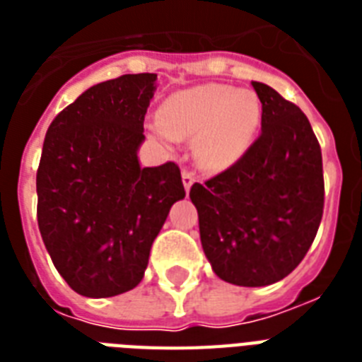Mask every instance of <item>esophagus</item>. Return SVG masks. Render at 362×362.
<instances>
[{
  "instance_id": "obj_1",
  "label": "esophagus",
  "mask_w": 362,
  "mask_h": 362,
  "mask_svg": "<svg viewBox=\"0 0 362 362\" xmlns=\"http://www.w3.org/2000/svg\"><path fill=\"white\" fill-rule=\"evenodd\" d=\"M182 182H184V187H186V192H189V187H192L193 182H195V175H193L192 170L184 169V170H182Z\"/></svg>"
}]
</instances>
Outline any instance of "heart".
<instances>
[{
	"label": "heart",
	"mask_w": 362,
	"mask_h": 362,
	"mask_svg": "<svg viewBox=\"0 0 362 362\" xmlns=\"http://www.w3.org/2000/svg\"><path fill=\"white\" fill-rule=\"evenodd\" d=\"M259 124L261 103L252 90L203 84L165 99L152 129L163 141L193 136V158L199 167L220 173L252 146Z\"/></svg>",
	"instance_id": "b5f03b06"
}]
</instances>
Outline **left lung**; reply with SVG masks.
<instances>
[{"label":"left lung","instance_id":"obj_1","mask_svg":"<svg viewBox=\"0 0 362 362\" xmlns=\"http://www.w3.org/2000/svg\"><path fill=\"white\" fill-rule=\"evenodd\" d=\"M252 86L261 135L237 163L189 192L212 270L242 287L270 286L297 269L325 199L321 148L306 115L263 82Z\"/></svg>","mask_w":362,"mask_h":362}]
</instances>
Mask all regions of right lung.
<instances>
[{"mask_svg": "<svg viewBox=\"0 0 362 362\" xmlns=\"http://www.w3.org/2000/svg\"><path fill=\"white\" fill-rule=\"evenodd\" d=\"M158 75L88 88L50 124L37 169V221L73 291L115 297L141 284L170 206L186 197L178 165L141 167Z\"/></svg>", "mask_w": 362, "mask_h": 362, "instance_id": "add662e5", "label": "right lung"}]
</instances>
